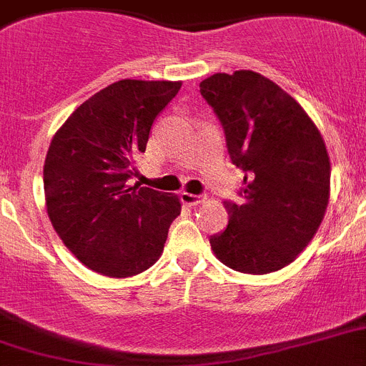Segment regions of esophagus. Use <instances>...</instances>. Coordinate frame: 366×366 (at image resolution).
Segmentation results:
<instances>
[{"label":"esophagus","instance_id":"34e87169","mask_svg":"<svg viewBox=\"0 0 366 366\" xmlns=\"http://www.w3.org/2000/svg\"><path fill=\"white\" fill-rule=\"evenodd\" d=\"M181 202L185 205H189V207H194V205H199L204 204L205 198L204 196L199 194H190V192H181Z\"/></svg>","mask_w":366,"mask_h":366}]
</instances>
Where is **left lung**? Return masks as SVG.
<instances>
[{
	"label": "left lung",
	"instance_id": "1",
	"mask_svg": "<svg viewBox=\"0 0 366 366\" xmlns=\"http://www.w3.org/2000/svg\"><path fill=\"white\" fill-rule=\"evenodd\" d=\"M244 174L242 202H226L229 224L209 239L226 267L270 274L298 257L330 202V155L315 122L290 94L252 70L214 74L199 83Z\"/></svg>",
	"mask_w": 366,
	"mask_h": 366
}]
</instances>
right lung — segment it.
<instances>
[{
    "label": "right lung",
    "mask_w": 366,
    "mask_h": 366,
    "mask_svg": "<svg viewBox=\"0 0 366 366\" xmlns=\"http://www.w3.org/2000/svg\"><path fill=\"white\" fill-rule=\"evenodd\" d=\"M179 89L181 81H117L53 135L44 161L48 217L64 246L102 276L148 270L179 217L176 194L127 183L153 120Z\"/></svg>",
    "instance_id": "1"
}]
</instances>
